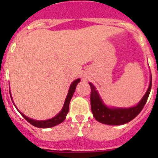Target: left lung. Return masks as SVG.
<instances>
[{
	"mask_svg": "<svg viewBox=\"0 0 158 158\" xmlns=\"http://www.w3.org/2000/svg\"><path fill=\"white\" fill-rule=\"evenodd\" d=\"M89 85L91 87V95H90L91 109L94 118L98 122L106 125H124L135 119L144 106L152 88V75H151L149 87L143 98L141 99V101L138 103V105L130 108L108 107L102 102L98 93L96 91V88L93 85V84L89 83Z\"/></svg>",
	"mask_w": 158,
	"mask_h": 158,
	"instance_id": "1",
	"label": "left lung"
}]
</instances>
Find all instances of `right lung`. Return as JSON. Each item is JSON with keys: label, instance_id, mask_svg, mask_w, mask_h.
I'll use <instances>...</instances> for the list:
<instances>
[{"label": "right lung", "instance_id": "right-lung-1", "mask_svg": "<svg viewBox=\"0 0 158 158\" xmlns=\"http://www.w3.org/2000/svg\"><path fill=\"white\" fill-rule=\"evenodd\" d=\"M79 82H80V79H77L76 80H74V81L72 83L70 87H69V92H68L66 98H65V101H64L63 108H62V110L60 111V113H58V115H56L55 117L47 120H33V119H31V118H28V116H26V115H23V113L20 112V114L23 115V117L28 122H29L31 125H33V126H35V127L51 128L55 126V125H59V124H60V123L64 121L65 117H66L67 113L69 112V102H70L71 98L73 97L74 90H75V89H76V85L78 84ZM11 99H12V98H11Z\"/></svg>", "mask_w": 158, "mask_h": 158}]
</instances>
